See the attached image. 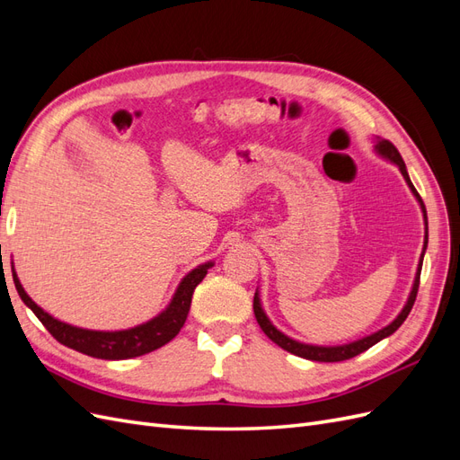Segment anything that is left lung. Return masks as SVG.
I'll list each match as a JSON object with an SVG mask.
<instances>
[{
    "mask_svg": "<svg viewBox=\"0 0 460 460\" xmlns=\"http://www.w3.org/2000/svg\"><path fill=\"white\" fill-rule=\"evenodd\" d=\"M374 151L378 153L380 157H384L385 161L394 163L399 166V171L402 174V178H405L407 186L411 188L412 196L416 198V201H419L420 205V211H422V217H424V247H422V255H420V261H419V267H416V274H414V282H412V289L409 294V299L405 303V307H402V311L395 316L394 323H389L387 326H384L382 330L370 333V336H365L360 338L357 341H351V343H343V345H311V343H303V341H297L294 338L286 336L284 332L278 330L272 323L270 318L267 316V313H264L262 305H261V297H259V289L255 291V297H253V311H255V318L257 323L261 326V330L267 333L269 340H272L276 345H280L282 349H286L288 353L291 355H297V357H303V358H309V360H318V363H340V360H347V358H353L357 355H360L363 351L370 349L372 345H376L378 341H382L384 338L392 336V333L405 323V318L409 316L412 305H414V299H416V294H419V284H420V270H422V261H424V253H426V247H428V215H426V207H424V201L422 198L419 196V191L414 190L411 178H409V172H407V166H405V161H402V157L399 155L397 147L387 142V140H380V137H376L374 142Z\"/></svg>",
    "mask_w": 460,
    "mask_h": 460,
    "instance_id": "left-lung-1",
    "label": "left lung"
}]
</instances>
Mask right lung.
<instances>
[{"label": "right lung", "mask_w": 460, "mask_h": 460, "mask_svg": "<svg viewBox=\"0 0 460 460\" xmlns=\"http://www.w3.org/2000/svg\"><path fill=\"white\" fill-rule=\"evenodd\" d=\"M211 267H213V261H208L199 264L198 269L190 270L182 278V282L178 284L169 307H166L161 314L147 320V323L140 326H134L128 330H117V332L86 330V328H76L66 323H61V320L53 318L49 313L38 307V305L29 297V294H26L19 280L17 272H13V282H15V288L26 307L40 318V323L48 328V332L59 343L95 358L120 360V358H134V357L155 351L164 343H169L172 338H176V333L184 326L188 318L193 289L198 288V284L203 280L207 270Z\"/></svg>", "instance_id": "add662e5"}]
</instances>
